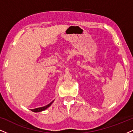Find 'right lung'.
<instances>
[{"mask_svg": "<svg viewBox=\"0 0 133 133\" xmlns=\"http://www.w3.org/2000/svg\"><path fill=\"white\" fill-rule=\"evenodd\" d=\"M54 100L53 101H52L50 103V104H49L48 105H45V106L42 107H39V108H36V109H31V110L32 111V112H42V111L45 110V109H47V108L49 107H50V105H51L52 103L54 102Z\"/></svg>", "mask_w": 133, "mask_h": 133, "instance_id": "right-lung-1", "label": "right lung"}]
</instances>
